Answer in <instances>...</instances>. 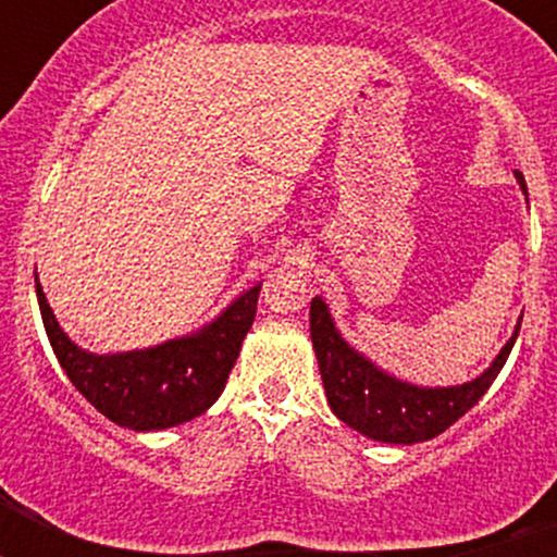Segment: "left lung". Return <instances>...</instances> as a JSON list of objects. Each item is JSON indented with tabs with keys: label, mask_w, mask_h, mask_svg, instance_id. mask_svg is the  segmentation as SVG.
I'll use <instances>...</instances> for the list:
<instances>
[{
	"label": "left lung",
	"mask_w": 557,
	"mask_h": 557,
	"mask_svg": "<svg viewBox=\"0 0 557 557\" xmlns=\"http://www.w3.org/2000/svg\"><path fill=\"white\" fill-rule=\"evenodd\" d=\"M516 184L528 198L524 175L513 172ZM521 318L516 321L513 334L480 376L462 385H416L396 373L376 366L366 351L351 346L332 318V309L321 295H314L309 307V332H312L314 357L321 368L323 391L329 407L346 426L359 435L382 441L393 446H410L432 441L449 430L457 418L485 396L502 366L508 362L510 348L519 337Z\"/></svg>",
	"instance_id": "obj_1"
}]
</instances>
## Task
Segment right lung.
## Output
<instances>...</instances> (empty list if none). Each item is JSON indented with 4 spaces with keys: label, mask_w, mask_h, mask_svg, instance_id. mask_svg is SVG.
Here are the masks:
<instances>
[{
    "label": "right lung",
    "mask_w": 557,
    "mask_h": 557,
    "mask_svg": "<svg viewBox=\"0 0 557 557\" xmlns=\"http://www.w3.org/2000/svg\"><path fill=\"white\" fill-rule=\"evenodd\" d=\"M259 289L262 282L243 289L218 318L189 334L159 346L97 354L63 332L36 273L44 329L69 382L113 424L133 432L186 424L218 401L245 334L253 326Z\"/></svg>",
    "instance_id": "right-lung-1"
}]
</instances>
